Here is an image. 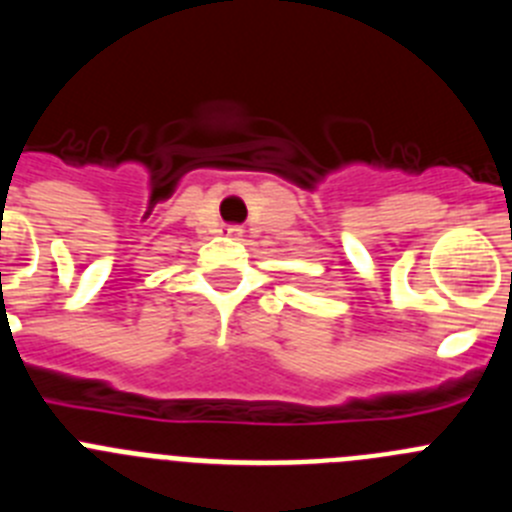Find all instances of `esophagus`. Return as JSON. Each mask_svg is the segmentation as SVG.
<instances>
[{
    "mask_svg": "<svg viewBox=\"0 0 512 512\" xmlns=\"http://www.w3.org/2000/svg\"><path fill=\"white\" fill-rule=\"evenodd\" d=\"M230 230V233H235V230H238V228H228Z\"/></svg>",
    "mask_w": 512,
    "mask_h": 512,
    "instance_id": "obj_1",
    "label": "esophagus"
}]
</instances>
